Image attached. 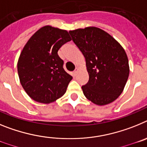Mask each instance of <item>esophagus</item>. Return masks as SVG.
<instances>
[{"label":"esophagus","instance_id":"1","mask_svg":"<svg viewBox=\"0 0 147 147\" xmlns=\"http://www.w3.org/2000/svg\"><path fill=\"white\" fill-rule=\"evenodd\" d=\"M78 72H79V68H78V67H76L75 71H74V76H76V75H77Z\"/></svg>","mask_w":147,"mask_h":147}]
</instances>
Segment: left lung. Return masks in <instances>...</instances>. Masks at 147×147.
<instances>
[{
  "label": "left lung",
  "mask_w": 147,
  "mask_h": 147,
  "mask_svg": "<svg viewBox=\"0 0 147 147\" xmlns=\"http://www.w3.org/2000/svg\"><path fill=\"white\" fill-rule=\"evenodd\" d=\"M69 33L86 61L89 81L82 87L85 96L100 106L114 102L129 77V61L124 48L97 27L78 28Z\"/></svg>",
  "instance_id": "left-lung-1"
}]
</instances>
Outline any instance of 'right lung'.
I'll list each match as a JSON object with an SVG mask.
<instances>
[{
  "label": "right lung",
  "mask_w": 147,
  "mask_h": 147,
  "mask_svg": "<svg viewBox=\"0 0 147 147\" xmlns=\"http://www.w3.org/2000/svg\"><path fill=\"white\" fill-rule=\"evenodd\" d=\"M71 38L67 31L45 26L23 47L18 62L20 84L28 96L42 104L54 102L65 93L72 80L57 52Z\"/></svg>",
  "instance_id": "right-lung-1"
}]
</instances>
